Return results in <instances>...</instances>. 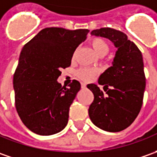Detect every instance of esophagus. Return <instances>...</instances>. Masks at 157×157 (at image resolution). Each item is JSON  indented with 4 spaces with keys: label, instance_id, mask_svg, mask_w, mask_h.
<instances>
[{
    "label": "esophagus",
    "instance_id": "obj_1",
    "mask_svg": "<svg viewBox=\"0 0 157 157\" xmlns=\"http://www.w3.org/2000/svg\"><path fill=\"white\" fill-rule=\"evenodd\" d=\"M81 87H82V89H85L86 88V84L84 83V82H82L81 83Z\"/></svg>",
    "mask_w": 157,
    "mask_h": 157
}]
</instances>
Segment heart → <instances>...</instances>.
I'll list each match as a JSON object with an SVG mask.
<instances>
[{"label": "heart", "mask_w": 157, "mask_h": 157, "mask_svg": "<svg viewBox=\"0 0 157 157\" xmlns=\"http://www.w3.org/2000/svg\"><path fill=\"white\" fill-rule=\"evenodd\" d=\"M90 45L92 46L95 53L100 56H104L105 55L108 54V52L109 51V43L107 42L106 40H104L103 38H101V37H95V38L91 39ZM75 55H76V52H75L72 56V61L75 59ZM97 74H98V70L94 69V68H79L76 71L75 75L80 80L88 82L90 79L95 76Z\"/></svg>", "instance_id": "1"}]
</instances>
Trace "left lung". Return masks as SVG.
<instances>
[{
  "label": "left lung",
  "instance_id": "obj_1",
  "mask_svg": "<svg viewBox=\"0 0 157 157\" xmlns=\"http://www.w3.org/2000/svg\"><path fill=\"white\" fill-rule=\"evenodd\" d=\"M91 35L109 39L117 51L113 66L98 79L105 93L95 84L87 85L94 94L89 118L105 131L119 132L131 125L143 105L146 78L142 52L122 31L101 28L93 30Z\"/></svg>",
  "mask_w": 157,
  "mask_h": 157
}]
</instances>
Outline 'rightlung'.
<instances>
[{
    "instance_id": "1",
    "label": "right lung",
    "mask_w": 157,
    "mask_h": 157,
    "mask_svg": "<svg viewBox=\"0 0 157 157\" xmlns=\"http://www.w3.org/2000/svg\"><path fill=\"white\" fill-rule=\"evenodd\" d=\"M89 32L46 28L22 48L13 80L14 103L21 122L32 132L50 136L66 127L81 84L73 80L65 88L57 79L62 68L70 66L74 52Z\"/></svg>"
}]
</instances>
